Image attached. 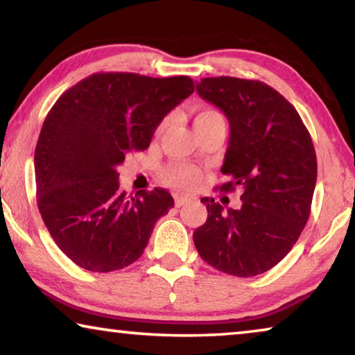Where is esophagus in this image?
Returning a JSON list of instances; mask_svg holds the SVG:
<instances>
[{
	"label": "esophagus",
	"instance_id": "esophagus-1",
	"mask_svg": "<svg viewBox=\"0 0 355 355\" xmlns=\"http://www.w3.org/2000/svg\"><path fill=\"white\" fill-rule=\"evenodd\" d=\"M188 202H191L189 197H184V196H175V207H177V208L186 205V203H188Z\"/></svg>",
	"mask_w": 355,
	"mask_h": 355
}]
</instances>
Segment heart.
<instances>
[{
    "mask_svg": "<svg viewBox=\"0 0 355 355\" xmlns=\"http://www.w3.org/2000/svg\"><path fill=\"white\" fill-rule=\"evenodd\" d=\"M213 122H224L220 114L211 110V107H200V110L196 111V117H194V127H203V125L213 123ZM167 125V120H164L161 123L159 130H164ZM163 180L167 183L173 186V188L178 189H191L192 186L197 183L199 180V172H197L196 167H192L189 164H172L169 167H166L163 172Z\"/></svg>",
    "mask_w": 355,
    "mask_h": 355,
    "instance_id": "b5f03b06",
    "label": "heart"
}]
</instances>
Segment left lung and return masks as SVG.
Wrapping results in <instances>:
<instances>
[{"mask_svg":"<svg viewBox=\"0 0 355 355\" xmlns=\"http://www.w3.org/2000/svg\"><path fill=\"white\" fill-rule=\"evenodd\" d=\"M197 92L225 114L230 141L222 192L243 189L239 209L203 197L208 218L194 232L203 261L225 274L254 277L284 260L307 224L316 184V153L290 101L257 80L203 78Z\"/></svg>","mask_w":355,"mask_h":355,"instance_id":"obj_1","label":"left lung"}]
</instances>
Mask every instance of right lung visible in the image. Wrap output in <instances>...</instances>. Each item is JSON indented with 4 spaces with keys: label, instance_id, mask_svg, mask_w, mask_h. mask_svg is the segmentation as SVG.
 Listing matches in <instances>:
<instances>
[{
    "label": "right lung",
    "instance_id": "1",
    "mask_svg": "<svg viewBox=\"0 0 355 355\" xmlns=\"http://www.w3.org/2000/svg\"><path fill=\"white\" fill-rule=\"evenodd\" d=\"M192 92L189 76L100 71L53 105L34 155L37 207L58 248L78 266L111 272L144 254L173 199L161 188L127 196L117 166L146 150L166 114Z\"/></svg>",
    "mask_w": 355,
    "mask_h": 355
}]
</instances>
